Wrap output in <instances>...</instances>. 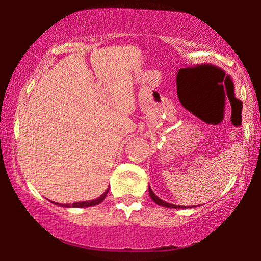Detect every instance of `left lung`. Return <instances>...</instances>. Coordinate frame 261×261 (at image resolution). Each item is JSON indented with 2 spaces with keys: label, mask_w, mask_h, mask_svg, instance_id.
Wrapping results in <instances>:
<instances>
[{
  "label": "left lung",
  "mask_w": 261,
  "mask_h": 261,
  "mask_svg": "<svg viewBox=\"0 0 261 261\" xmlns=\"http://www.w3.org/2000/svg\"><path fill=\"white\" fill-rule=\"evenodd\" d=\"M148 193H149V196H151V199L153 200V201L157 203V205L163 206V207H170V208H185V207H182V206H176V205H173V203H168V202L163 201V200H161L160 197H158L153 193V191H152V189L149 187H148Z\"/></svg>",
  "instance_id": "left-lung-1"
}]
</instances>
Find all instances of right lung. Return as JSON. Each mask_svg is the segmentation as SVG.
<instances>
[{
    "label": "right lung",
    "mask_w": 261,
    "mask_h": 261,
    "mask_svg": "<svg viewBox=\"0 0 261 261\" xmlns=\"http://www.w3.org/2000/svg\"><path fill=\"white\" fill-rule=\"evenodd\" d=\"M108 191H109V189H107L106 191H104V194H101V195L98 197V199L95 200H91V201H82V202H73L72 205H70V203H59V202H54L51 201L53 203H55V205L58 206H62V207H77V208H83V207H91V206H95L98 205V203H100L101 201H103L104 199H106Z\"/></svg>",
    "instance_id": "obj_1"
}]
</instances>
